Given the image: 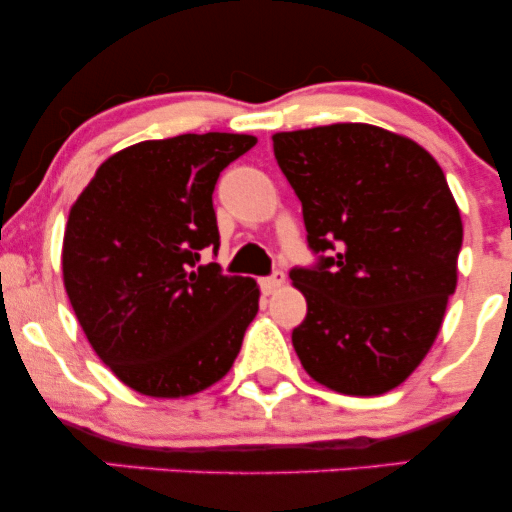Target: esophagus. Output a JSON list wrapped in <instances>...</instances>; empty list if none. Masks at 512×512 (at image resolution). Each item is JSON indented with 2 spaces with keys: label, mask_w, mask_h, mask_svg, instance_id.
Listing matches in <instances>:
<instances>
[{
  "label": "esophagus",
  "mask_w": 512,
  "mask_h": 512,
  "mask_svg": "<svg viewBox=\"0 0 512 512\" xmlns=\"http://www.w3.org/2000/svg\"><path fill=\"white\" fill-rule=\"evenodd\" d=\"M286 284V276L284 272H274L269 276H262L260 279V286H262V293L264 296H272V293H276L281 289V286Z\"/></svg>",
  "instance_id": "esophagus-1"
}]
</instances>
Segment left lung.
<instances>
[{
	"label": "left lung",
	"instance_id": "left-lung-1",
	"mask_svg": "<svg viewBox=\"0 0 512 512\" xmlns=\"http://www.w3.org/2000/svg\"><path fill=\"white\" fill-rule=\"evenodd\" d=\"M303 204L313 269H291L308 313L291 334L303 368L342 395L395 390L419 368L457 286L462 219L424 146L363 122L276 132Z\"/></svg>",
	"mask_w": 512,
	"mask_h": 512
}]
</instances>
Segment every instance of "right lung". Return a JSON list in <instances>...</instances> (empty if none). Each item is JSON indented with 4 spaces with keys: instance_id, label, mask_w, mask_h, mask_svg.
<instances>
[{
    "instance_id": "1",
    "label": "right lung",
    "mask_w": 512,
    "mask_h": 512,
    "mask_svg": "<svg viewBox=\"0 0 512 512\" xmlns=\"http://www.w3.org/2000/svg\"><path fill=\"white\" fill-rule=\"evenodd\" d=\"M250 134H180L117 151L69 211L62 276L98 358L139 395L178 399L219 383L260 308L250 276H226L214 214L221 170Z\"/></svg>"
}]
</instances>
